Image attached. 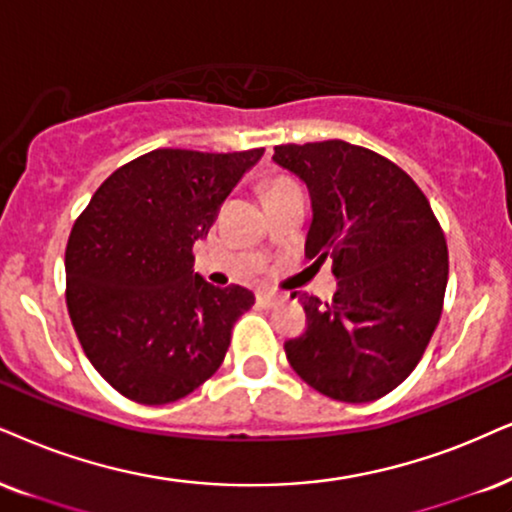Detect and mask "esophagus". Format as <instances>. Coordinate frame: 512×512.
Instances as JSON below:
<instances>
[{
    "instance_id": "obj_1",
    "label": "esophagus",
    "mask_w": 512,
    "mask_h": 512,
    "mask_svg": "<svg viewBox=\"0 0 512 512\" xmlns=\"http://www.w3.org/2000/svg\"><path fill=\"white\" fill-rule=\"evenodd\" d=\"M281 300L283 297L278 293H271V290H260V293H257V304H262V307H276Z\"/></svg>"
}]
</instances>
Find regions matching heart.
I'll return each mask as SVG.
<instances>
[{"mask_svg": "<svg viewBox=\"0 0 512 512\" xmlns=\"http://www.w3.org/2000/svg\"><path fill=\"white\" fill-rule=\"evenodd\" d=\"M286 186H295L293 181H288V179H274L269 184V191H276V189H286Z\"/></svg>", "mask_w": 512, "mask_h": 512, "instance_id": "obj_1", "label": "heart"}]
</instances>
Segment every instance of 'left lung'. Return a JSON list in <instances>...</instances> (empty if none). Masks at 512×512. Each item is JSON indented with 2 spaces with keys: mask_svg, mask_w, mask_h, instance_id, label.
Wrapping results in <instances>:
<instances>
[{
  "mask_svg": "<svg viewBox=\"0 0 512 512\" xmlns=\"http://www.w3.org/2000/svg\"><path fill=\"white\" fill-rule=\"evenodd\" d=\"M274 160L312 196L304 255L331 260L338 278L333 300L300 295L307 328L283 345L290 366L331 399L385 397L418 366L442 316L449 278L442 226L416 181L364 146L283 144Z\"/></svg>",
  "mask_w": 512,
  "mask_h": 512,
  "instance_id": "obj_1",
  "label": "left lung"
}]
</instances>
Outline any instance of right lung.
Wrapping results in <instances>:
<instances>
[{"mask_svg":"<svg viewBox=\"0 0 512 512\" xmlns=\"http://www.w3.org/2000/svg\"><path fill=\"white\" fill-rule=\"evenodd\" d=\"M262 153L155 148L118 167L75 219L68 314L87 359L122 397L170 404L222 366L255 295L193 274V243Z\"/></svg>","mask_w":512,"mask_h":512,"instance_id":"1","label":"right lung"}]
</instances>
